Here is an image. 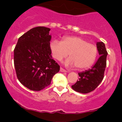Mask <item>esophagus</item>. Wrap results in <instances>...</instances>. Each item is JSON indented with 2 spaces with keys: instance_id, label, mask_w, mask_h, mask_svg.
Returning <instances> with one entry per match:
<instances>
[{
  "instance_id": "1",
  "label": "esophagus",
  "mask_w": 122,
  "mask_h": 122,
  "mask_svg": "<svg viewBox=\"0 0 122 122\" xmlns=\"http://www.w3.org/2000/svg\"><path fill=\"white\" fill-rule=\"evenodd\" d=\"M60 72H67V71L64 69H63L62 68H60Z\"/></svg>"
}]
</instances>
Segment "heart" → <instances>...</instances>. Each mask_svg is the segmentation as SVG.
<instances>
[{
    "instance_id": "1",
    "label": "heart",
    "mask_w": 122,
    "mask_h": 122,
    "mask_svg": "<svg viewBox=\"0 0 122 122\" xmlns=\"http://www.w3.org/2000/svg\"><path fill=\"white\" fill-rule=\"evenodd\" d=\"M49 48L53 58L60 61L69 53L70 58L66 60L65 64L70 66H76L78 69H86L92 66L97 55L95 45L76 36L63 37L61 42L52 40Z\"/></svg>"
}]
</instances>
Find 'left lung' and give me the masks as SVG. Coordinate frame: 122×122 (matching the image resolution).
<instances>
[{
    "mask_svg": "<svg viewBox=\"0 0 122 122\" xmlns=\"http://www.w3.org/2000/svg\"><path fill=\"white\" fill-rule=\"evenodd\" d=\"M96 45L100 56L91 69L78 73L79 80L72 85V89L75 91L82 93H89L97 87L104 78L108 53L103 42H97Z\"/></svg>",
    "mask_w": 122,
    "mask_h": 122,
    "instance_id": "left-lung-1",
    "label": "left lung"
}]
</instances>
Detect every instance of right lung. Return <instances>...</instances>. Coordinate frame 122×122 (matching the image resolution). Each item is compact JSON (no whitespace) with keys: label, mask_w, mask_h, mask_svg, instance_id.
Wrapping results in <instances>:
<instances>
[{"label":"right lung","mask_w":122,"mask_h":122,"mask_svg":"<svg viewBox=\"0 0 122 122\" xmlns=\"http://www.w3.org/2000/svg\"><path fill=\"white\" fill-rule=\"evenodd\" d=\"M50 30L42 26L30 29L19 37L14 50L18 79L30 90L39 91L44 89L60 71V65L51 55Z\"/></svg>","instance_id":"obj_1"}]
</instances>
